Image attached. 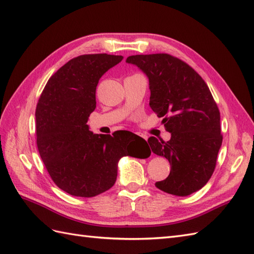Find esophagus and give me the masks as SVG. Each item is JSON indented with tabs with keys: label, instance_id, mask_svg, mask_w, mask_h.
Masks as SVG:
<instances>
[{
	"label": "esophagus",
	"instance_id": "1",
	"mask_svg": "<svg viewBox=\"0 0 254 254\" xmlns=\"http://www.w3.org/2000/svg\"><path fill=\"white\" fill-rule=\"evenodd\" d=\"M138 135L141 136V137H143L144 139H147V135L146 134H143V133H138Z\"/></svg>",
	"mask_w": 254,
	"mask_h": 254
}]
</instances>
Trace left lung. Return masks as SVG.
Returning <instances> with one entry per match:
<instances>
[{
  "mask_svg": "<svg viewBox=\"0 0 254 254\" xmlns=\"http://www.w3.org/2000/svg\"><path fill=\"white\" fill-rule=\"evenodd\" d=\"M148 77L149 107L163 118L168 142L148 138L153 153L168 159L169 176L155 183L159 190L187 196L212 177L222 146L220 113L208 86L186 62L167 53L127 59Z\"/></svg>",
  "mask_w": 254,
  "mask_h": 254,
  "instance_id": "obj_1",
  "label": "left lung"
}]
</instances>
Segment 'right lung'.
Masks as SVG:
<instances>
[{
	"label": "right lung",
	"mask_w": 254,
	"mask_h": 254,
	"mask_svg": "<svg viewBox=\"0 0 254 254\" xmlns=\"http://www.w3.org/2000/svg\"><path fill=\"white\" fill-rule=\"evenodd\" d=\"M122 59L107 53L72 59L48 80L38 101V150L53 182L71 195L91 197L109 190L123 156L150 155L146 141L136 134H94L87 126L100 77Z\"/></svg>",
	"instance_id": "obj_1"
}]
</instances>
